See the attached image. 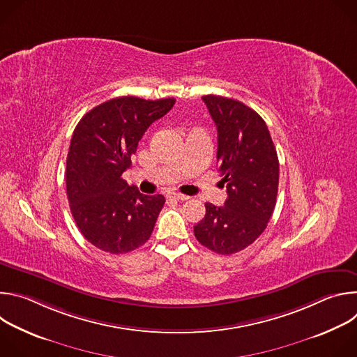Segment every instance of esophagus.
I'll use <instances>...</instances> for the list:
<instances>
[{
    "label": "esophagus",
    "mask_w": 357,
    "mask_h": 357,
    "mask_svg": "<svg viewBox=\"0 0 357 357\" xmlns=\"http://www.w3.org/2000/svg\"><path fill=\"white\" fill-rule=\"evenodd\" d=\"M167 196H168V199H172V200H186V199H189V196L178 193V192H169Z\"/></svg>",
    "instance_id": "obj_1"
}]
</instances>
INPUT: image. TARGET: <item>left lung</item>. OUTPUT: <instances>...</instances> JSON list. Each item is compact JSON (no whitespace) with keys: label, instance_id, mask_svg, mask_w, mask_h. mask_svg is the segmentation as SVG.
<instances>
[{"label":"left lung","instance_id":"left-lung-1","mask_svg":"<svg viewBox=\"0 0 357 357\" xmlns=\"http://www.w3.org/2000/svg\"><path fill=\"white\" fill-rule=\"evenodd\" d=\"M202 100L218 128V165L227 189L225 206L205 203L195 227L197 241L218 254L248 247L274 212L280 164L266 121L234 98L208 94Z\"/></svg>","mask_w":357,"mask_h":357}]
</instances>
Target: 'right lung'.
Wrapping results in <instances>:
<instances>
[{
  "mask_svg": "<svg viewBox=\"0 0 357 357\" xmlns=\"http://www.w3.org/2000/svg\"><path fill=\"white\" fill-rule=\"evenodd\" d=\"M174 105L175 98L123 96L91 109L76 126L66 160V193L80 233L97 248L128 252L154 230L165 197L139 193L121 175L146 128Z\"/></svg>",
  "mask_w": 357,
  "mask_h": 357,
  "instance_id": "1",
  "label": "right lung"
}]
</instances>
